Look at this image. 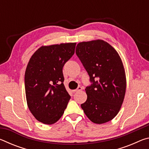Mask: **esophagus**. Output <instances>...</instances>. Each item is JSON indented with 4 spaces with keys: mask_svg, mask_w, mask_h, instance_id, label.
<instances>
[{
    "mask_svg": "<svg viewBox=\"0 0 149 149\" xmlns=\"http://www.w3.org/2000/svg\"><path fill=\"white\" fill-rule=\"evenodd\" d=\"M82 90V87H78L75 90H73V92L75 93V92H78V91H80Z\"/></svg>",
    "mask_w": 149,
    "mask_h": 149,
    "instance_id": "obj_1",
    "label": "esophagus"
}]
</instances>
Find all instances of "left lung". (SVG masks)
Segmentation results:
<instances>
[{
	"instance_id": "1",
	"label": "left lung",
	"mask_w": 149,
	"mask_h": 149,
	"mask_svg": "<svg viewBox=\"0 0 149 149\" xmlns=\"http://www.w3.org/2000/svg\"><path fill=\"white\" fill-rule=\"evenodd\" d=\"M75 53L90 77L87 99L81 107L95 123L102 124L118 114L126 89L125 70L114 48L103 40L78 43Z\"/></svg>"
}]
</instances>
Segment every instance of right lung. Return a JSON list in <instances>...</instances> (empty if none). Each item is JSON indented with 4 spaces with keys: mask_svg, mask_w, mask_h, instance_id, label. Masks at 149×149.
Listing matches in <instances>:
<instances>
[{
    "mask_svg": "<svg viewBox=\"0 0 149 149\" xmlns=\"http://www.w3.org/2000/svg\"><path fill=\"white\" fill-rule=\"evenodd\" d=\"M75 42L42 46L32 55L25 73L28 108L45 124L62 117L70 99L64 85L62 69L75 52Z\"/></svg>",
    "mask_w": 149,
    "mask_h": 149,
    "instance_id": "1",
    "label": "right lung"
}]
</instances>
